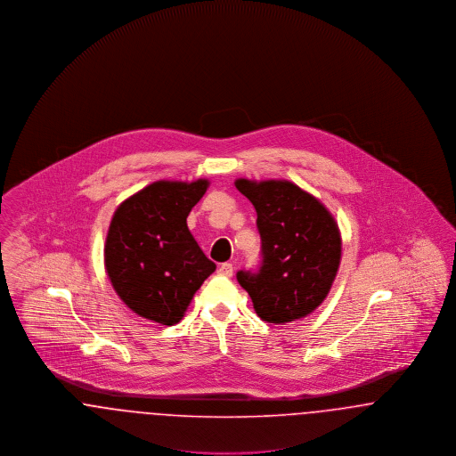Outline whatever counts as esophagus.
Returning <instances> with one entry per match:
<instances>
[{
	"mask_svg": "<svg viewBox=\"0 0 456 456\" xmlns=\"http://www.w3.org/2000/svg\"><path fill=\"white\" fill-rule=\"evenodd\" d=\"M218 273L224 275V277H232V273H234L232 263H222V265L218 266Z\"/></svg>",
	"mask_w": 456,
	"mask_h": 456,
	"instance_id": "obj_1",
	"label": "esophagus"
}]
</instances>
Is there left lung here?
I'll use <instances>...</instances> for the list:
<instances>
[{"label":"left lung","mask_w":456,"mask_h":456,"mask_svg":"<svg viewBox=\"0 0 456 456\" xmlns=\"http://www.w3.org/2000/svg\"><path fill=\"white\" fill-rule=\"evenodd\" d=\"M236 188L256 210L261 261L239 270L240 287L266 323H289L323 303L335 281L342 240L325 207L289 181L238 179Z\"/></svg>","instance_id":"left-lung-1"}]
</instances>
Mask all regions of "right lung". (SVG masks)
Here are the masks:
<instances>
[{"label":"right lung","instance_id":"right-lung-1","mask_svg":"<svg viewBox=\"0 0 456 456\" xmlns=\"http://www.w3.org/2000/svg\"><path fill=\"white\" fill-rule=\"evenodd\" d=\"M208 181H157L123 201L109 225L106 270L121 301L138 316L173 326L216 272L186 218Z\"/></svg>","mask_w":456,"mask_h":456}]
</instances>
